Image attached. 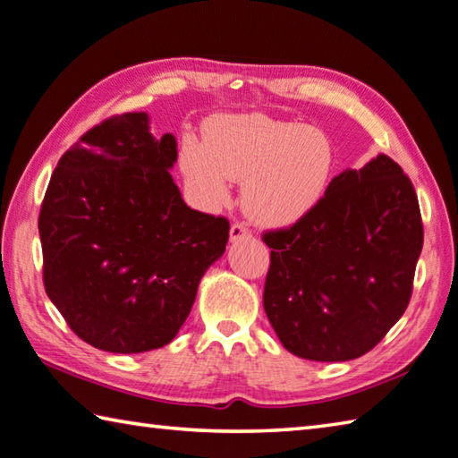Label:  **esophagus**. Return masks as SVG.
<instances>
[{
    "instance_id": "34e87169",
    "label": "esophagus",
    "mask_w": 458,
    "mask_h": 458,
    "mask_svg": "<svg viewBox=\"0 0 458 458\" xmlns=\"http://www.w3.org/2000/svg\"><path fill=\"white\" fill-rule=\"evenodd\" d=\"M244 238H250V230H248L244 224H232L230 228V240L232 242H238V240H244Z\"/></svg>"
}]
</instances>
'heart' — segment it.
Returning a JSON list of instances; mask_svg holds the SVG:
<instances>
[{"instance_id": "b5f03b06", "label": "heart", "mask_w": 458, "mask_h": 458, "mask_svg": "<svg viewBox=\"0 0 458 458\" xmlns=\"http://www.w3.org/2000/svg\"><path fill=\"white\" fill-rule=\"evenodd\" d=\"M202 136L182 140L178 160L188 194L204 210L226 204L232 182H244L248 218L288 228L328 192L335 148L320 130L262 114H220L204 122Z\"/></svg>"}]
</instances>
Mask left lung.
Wrapping results in <instances>:
<instances>
[{
  "mask_svg": "<svg viewBox=\"0 0 458 458\" xmlns=\"http://www.w3.org/2000/svg\"><path fill=\"white\" fill-rule=\"evenodd\" d=\"M264 310L282 346L301 359L344 362L377 346L404 314L422 250L411 180L378 154L344 170L314 210L266 232Z\"/></svg>",
  "mask_w": 458,
  "mask_h": 458,
  "instance_id": "1",
  "label": "left lung"
}]
</instances>
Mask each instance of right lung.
Returning <instances> with one entry per match:
<instances>
[{
	"mask_svg": "<svg viewBox=\"0 0 458 458\" xmlns=\"http://www.w3.org/2000/svg\"><path fill=\"white\" fill-rule=\"evenodd\" d=\"M176 138L146 112L91 128L65 152L39 212L44 286L84 343L136 354L174 340L230 224L186 206Z\"/></svg>",
	"mask_w": 458,
	"mask_h": 458,
	"instance_id": "1",
	"label": "right lung"
}]
</instances>
